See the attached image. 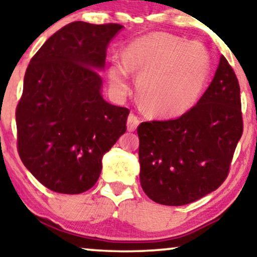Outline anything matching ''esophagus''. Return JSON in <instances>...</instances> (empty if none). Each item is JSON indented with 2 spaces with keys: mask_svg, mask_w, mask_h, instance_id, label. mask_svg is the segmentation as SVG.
Listing matches in <instances>:
<instances>
[{
  "mask_svg": "<svg viewBox=\"0 0 257 257\" xmlns=\"http://www.w3.org/2000/svg\"><path fill=\"white\" fill-rule=\"evenodd\" d=\"M140 124V117L138 115H135L134 112H132L131 115L128 116V121H126V125H128V131L129 132H134L138 128V125Z\"/></svg>",
  "mask_w": 257,
  "mask_h": 257,
  "instance_id": "1",
  "label": "esophagus"
}]
</instances>
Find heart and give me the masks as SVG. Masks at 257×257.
Returning a JSON list of instances; mask_svg holds the SVG:
<instances>
[{"mask_svg": "<svg viewBox=\"0 0 257 257\" xmlns=\"http://www.w3.org/2000/svg\"><path fill=\"white\" fill-rule=\"evenodd\" d=\"M124 62L115 60L109 68L112 88L128 90L129 69L140 74V100L150 114L177 117L190 110L203 93L210 62L197 42L167 33H152L128 44Z\"/></svg>", "mask_w": 257, "mask_h": 257, "instance_id": "b5f03b06", "label": "heart"}]
</instances>
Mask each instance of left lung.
<instances>
[{"label": "left lung", "instance_id": "left-lung-1", "mask_svg": "<svg viewBox=\"0 0 257 257\" xmlns=\"http://www.w3.org/2000/svg\"><path fill=\"white\" fill-rule=\"evenodd\" d=\"M242 133L240 84L221 55L213 81L190 110L138 126L143 191L156 203L183 206L216 190Z\"/></svg>", "mask_w": 257, "mask_h": 257}]
</instances>
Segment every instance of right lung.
<instances>
[{"instance_id":"add662e5","label":"right lung","mask_w":257,"mask_h":257,"mask_svg":"<svg viewBox=\"0 0 257 257\" xmlns=\"http://www.w3.org/2000/svg\"><path fill=\"white\" fill-rule=\"evenodd\" d=\"M117 23L76 21L46 41L26 70L16 107L17 152L48 189L81 194L97 182L102 156L126 131L129 109L102 98L105 51Z\"/></svg>"}]
</instances>
